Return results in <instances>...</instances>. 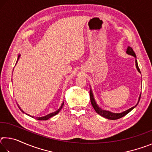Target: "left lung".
I'll return each instance as SVG.
<instances>
[{
  "label": "left lung",
  "mask_w": 152,
  "mask_h": 152,
  "mask_svg": "<svg viewBox=\"0 0 152 152\" xmlns=\"http://www.w3.org/2000/svg\"><path fill=\"white\" fill-rule=\"evenodd\" d=\"M126 53H127L129 55H131V56H134L135 58H136V56H135V53L134 51H133V49L129 47L127 48V51H126ZM135 66H136V68H137V70H138V72L140 73H141L140 68H139V66H138V64H137V60L135 59ZM90 97H91V104L92 105V107H93L94 109L95 110V111H96L98 114L101 115V116L103 117L104 118H107L108 119H110V120H116L118 119H120V118H121L123 117H124L125 115H126L127 114H128L129 113L131 110H132L134 108L137 106L139 102H140V98H141V94L140 97H139V100H138V102L137 104L135 105V106L133 107L132 108H130V109H127V110H125V111H123L121 113H111L110 111H108V110H102L101 108H100L99 106H98V104H96V101H95L94 100V98L93 96V93H92V91L91 88L90 90Z\"/></svg>",
  "instance_id": "obj_1"
}]
</instances>
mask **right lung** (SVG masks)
Masks as SVG:
<instances>
[{
    "instance_id": "right-lung-1",
    "label": "right lung",
    "mask_w": 152,
    "mask_h": 152,
    "mask_svg": "<svg viewBox=\"0 0 152 152\" xmlns=\"http://www.w3.org/2000/svg\"><path fill=\"white\" fill-rule=\"evenodd\" d=\"M20 55H19L18 56V58H17V62H16V64H17V63L18 62V60H19V58H20ZM63 106H64V102H62V104H61V107L59 108V109H58L57 110H56V111H55V112H53V113H50V114H48V115H45V116H44V117H36L35 119H37V120H40V121H44V120H48V119H50V118H51V117H53V116H55L56 115H57L58 113L60 111V110L62 109V107H63ZM19 107V108L20 109V110H21V111L23 112V113H24L23 111V110H21L20 109V108L19 107V106H18ZM31 117H33V116H31Z\"/></svg>"
}]
</instances>
